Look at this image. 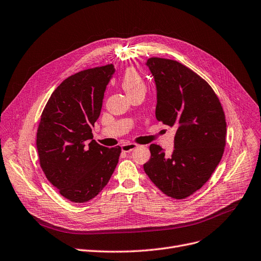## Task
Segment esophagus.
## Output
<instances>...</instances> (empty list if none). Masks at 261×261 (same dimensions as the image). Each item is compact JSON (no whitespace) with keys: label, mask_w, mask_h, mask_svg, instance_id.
Returning <instances> with one entry per match:
<instances>
[{"label":"esophagus","mask_w":261,"mask_h":261,"mask_svg":"<svg viewBox=\"0 0 261 261\" xmlns=\"http://www.w3.org/2000/svg\"><path fill=\"white\" fill-rule=\"evenodd\" d=\"M138 145L137 144H132V143H129V144H123L121 145V150L123 152H130L132 150H134L135 148H137Z\"/></svg>","instance_id":"34e87169"}]
</instances>
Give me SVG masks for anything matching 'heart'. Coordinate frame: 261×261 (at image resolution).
Wrapping results in <instances>:
<instances>
[{"instance_id": "obj_1", "label": "heart", "mask_w": 261, "mask_h": 261, "mask_svg": "<svg viewBox=\"0 0 261 261\" xmlns=\"http://www.w3.org/2000/svg\"><path fill=\"white\" fill-rule=\"evenodd\" d=\"M121 85L128 96L133 93L139 92V90L145 89V83L143 77L137 70L133 69V68H129V69L124 71L121 77Z\"/></svg>"}]
</instances>
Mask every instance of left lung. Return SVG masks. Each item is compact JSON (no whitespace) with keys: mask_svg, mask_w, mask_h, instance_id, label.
<instances>
[{"mask_svg":"<svg viewBox=\"0 0 261 261\" xmlns=\"http://www.w3.org/2000/svg\"><path fill=\"white\" fill-rule=\"evenodd\" d=\"M146 66L156 89L155 117L176 128L171 155L151 144L144 171L167 196L182 199L199 190L219 165L225 147L226 120L210 85L176 61L151 58Z\"/></svg>","mask_w":261,"mask_h":261,"instance_id":"8db88e82","label":"left lung"}]
</instances>
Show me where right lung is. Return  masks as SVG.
<instances>
[{
  "mask_svg": "<svg viewBox=\"0 0 261 261\" xmlns=\"http://www.w3.org/2000/svg\"><path fill=\"white\" fill-rule=\"evenodd\" d=\"M114 72L111 64L67 77L41 114L36 140L40 166L61 195L73 202L97 196L118 163L120 147L101 146L92 133Z\"/></svg>",
  "mask_w": 261,
  "mask_h": 261,
  "instance_id": "1",
  "label": "right lung"
}]
</instances>
